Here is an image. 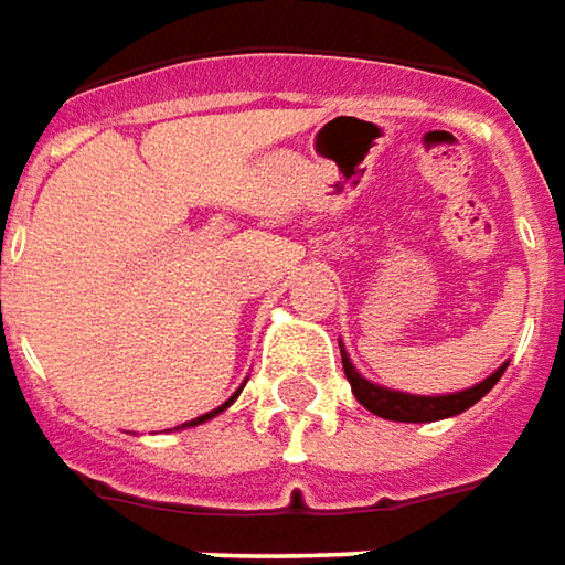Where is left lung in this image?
Wrapping results in <instances>:
<instances>
[{"label":"left lung","instance_id":"obj_1","mask_svg":"<svg viewBox=\"0 0 565 565\" xmlns=\"http://www.w3.org/2000/svg\"><path fill=\"white\" fill-rule=\"evenodd\" d=\"M342 366H344V376L351 382V392L358 395L363 407L370 411V414L382 416V419H395V423H435V419H445V416H457L469 411L476 401H482V397L494 388V382L501 380L503 370H507V363H503L498 373H491L486 382H479V385H472L467 392H457V395H438V397H419V395H404V392H388V388H380V385H373V382H366L351 366L348 361V354L342 351Z\"/></svg>","mask_w":565,"mask_h":565}]
</instances>
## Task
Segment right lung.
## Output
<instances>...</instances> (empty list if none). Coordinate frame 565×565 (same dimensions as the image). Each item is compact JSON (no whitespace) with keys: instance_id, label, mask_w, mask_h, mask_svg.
<instances>
[{"instance_id":"right-lung-1","label":"right lung","mask_w":565,"mask_h":565,"mask_svg":"<svg viewBox=\"0 0 565 565\" xmlns=\"http://www.w3.org/2000/svg\"><path fill=\"white\" fill-rule=\"evenodd\" d=\"M236 395H238V392H236ZM236 395L230 397V401H226V404H221V407H217V411H211V414L199 416V419H192V423H183V426H199V423H204V419H211V416H217V414H221V411H226V407H230V404H233V401H236Z\"/></svg>"}]
</instances>
